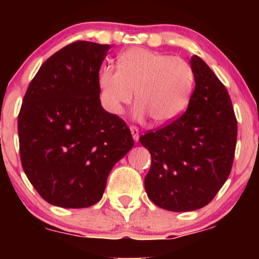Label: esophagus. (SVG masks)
I'll use <instances>...</instances> for the list:
<instances>
[{
	"mask_svg": "<svg viewBox=\"0 0 259 259\" xmlns=\"http://www.w3.org/2000/svg\"><path fill=\"white\" fill-rule=\"evenodd\" d=\"M130 130H131V133H132V137H133L134 141L138 143V140H139V130H138L136 126H131Z\"/></svg>",
	"mask_w": 259,
	"mask_h": 259,
	"instance_id": "esophagus-1",
	"label": "esophagus"
}]
</instances>
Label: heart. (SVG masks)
Returning <instances> with one entry per match:
<instances>
[{"label": "heart", "instance_id": "b5f03b06", "mask_svg": "<svg viewBox=\"0 0 259 259\" xmlns=\"http://www.w3.org/2000/svg\"><path fill=\"white\" fill-rule=\"evenodd\" d=\"M118 68L106 66L99 74L102 102L112 114H121L134 92V118L144 120L150 115L157 125L173 121L189 105L194 74L183 59L131 48L119 56Z\"/></svg>", "mask_w": 259, "mask_h": 259}]
</instances>
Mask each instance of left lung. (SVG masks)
Returning a JSON list of instances; mask_svg holds the SVG:
<instances>
[{
	"label": "left lung",
	"mask_w": 259,
	"mask_h": 259,
	"mask_svg": "<svg viewBox=\"0 0 259 259\" xmlns=\"http://www.w3.org/2000/svg\"><path fill=\"white\" fill-rule=\"evenodd\" d=\"M190 65L196 87L186 112L139 139L152 157L147 196L173 212L210 203L229 178L236 150L237 120L228 91L199 56Z\"/></svg>",
	"instance_id": "8db88e82"
}]
</instances>
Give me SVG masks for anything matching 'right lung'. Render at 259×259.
Returning a JSON list of instances; mask_svg holds the SVG:
<instances>
[{
    "label": "right lung",
    "mask_w": 259,
    "mask_h": 259,
    "mask_svg": "<svg viewBox=\"0 0 259 259\" xmlns=\"http://www.w3.org/2000/svg\"><path fill=\"white\" fill-rule=\"evenodd\" d=\"M109 45L77 41L40 67L17 121L23 171L49 204H97L113 166L132 150L131 131L100 101L99 70Z\"/></svg>",
    "instance_id": "add662e5"
}]
</instances>
